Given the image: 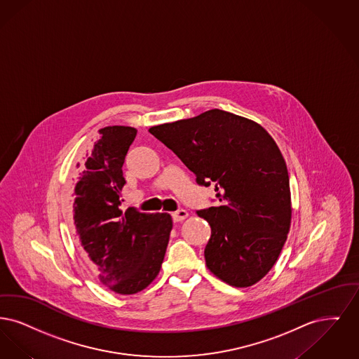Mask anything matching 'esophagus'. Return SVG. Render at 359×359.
<instances>
[{"label":"esophagus","instance_id":"esophagus-1","mask_svg":"<svg viewBox=\"0 0 359 359\" xmlns=\"http://www.w3.org/2000/svg\"><path fill=\"white\" fill-rule=\"evenodd\" d=\"M187 216H189V213H187V210H184V209L177 210V212H174L172 215V219H174L175 222L184 221V219H187Z\"/></svg>","mask_w":359,"mask_h":359}]
</instances>
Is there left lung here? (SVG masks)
<instances>
[{
	"label": "left lung",
	"instance_id": "obj_1",
	"mask_svg": "<svg viewBox=\"0 0 359 359\" xmlns=\"http://www.w3.org/2000/svg\"><path fill=\"white\" fill-rule=\"evenodd\" d=\"M149 131L169 147L198 185L215 184L217 206L198 210L210 225L208 269L245 288L278 262L291 228L292 206L285 161L264 127L222 109Z\"/></svg>",
	"mask_w": 359,
	"mask_h": 359
}]
</instances>
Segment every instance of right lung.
Returning a JSON list of instances; mask_svg holds the SVG:
<instances>
[{"label":"right lung","mask_w":359,"mask_h":359,"mask_svg":"<svg viewBox=\"0 0 359 359\" xmlns=\"http://www.w3.org/2000/svg\"><path fill=\"white\" fill-rule=\"evenodd\" d=\"M97 133L99 140L75 177L74 232L86 264L99 281L116 294L133 295L161 271L172 216L121 209L122 166L137 128L107 126Z\"/></svg>","instance_id":"obj_1"}]
</instances>
